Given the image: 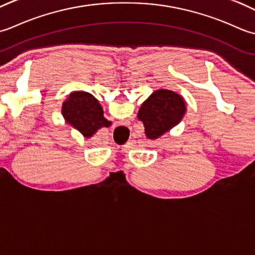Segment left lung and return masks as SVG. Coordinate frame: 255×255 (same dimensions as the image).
<instances>
[{
  "instance_id": "1",
  "label": "left lung",
  "mask_w": 255,
  "mask_h": 255,
  "mask_svg": "<svg viewBox=\"0 0 255 255\" xmlns=\"http://www.w3.org/2000/svg\"><path fill=\"white\" fill-rule=\"evenodd\" d=\"M186 111L183 98L170 90H157L144 101L137 118L150 139L157 138L176 126Z\"/></svg>"
}]
</instances>
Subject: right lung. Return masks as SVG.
Here are the masks:
<instances>
[{"instance_id": "1", "label": "right lung", "mask_w": 255, "mask_h": 255, "mask_svg": "<svg viewBox=\"0 0 255 255\" xmlns=\"http://www.w3.org/2000/svg\"><path fill=\"white\" fill-rule=\"evenodd\" d=\"M62 114L67 122L79 129L86 137L92 136L98 128H108L111 124L103 117L100 103L88 92L71 93L62 105Z\"/></svg>"}]
</instances>
